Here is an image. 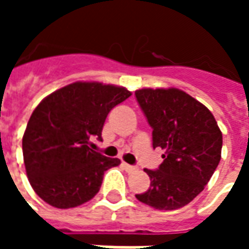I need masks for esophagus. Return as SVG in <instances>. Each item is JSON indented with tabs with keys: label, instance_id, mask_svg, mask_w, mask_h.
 <instances>
[{
	"label": "esophagus",
	"instance_id": "esophagus-1",
	"mask_svg": "<svg viewBox=\"0 0 249 249\" xmlns=\"http://www.w3.org/2000/svg\"><path fill=\"white\" fill-rule=\"evenodd\" d=\"M123 167H124V169L126 171V172H136L137 171V167H135V165H129V164H126V162H123Z\"/></svg>",
	"mask_w": 249,
	"mask_h": 249
}]
</instances>
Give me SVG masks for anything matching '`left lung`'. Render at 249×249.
<instances>
[{
  "label": "left lung",
  "instance_id": "left-lung-1",
  "mask_svg": "<svg viewBox=\"0 0 249 249\" xmlns=\"http://www.w3.org/2000/svg\"><path fill=\"white\" fill-rule=\"evenodd\" d=\"M135 96L153 129V148L165 149L156 171L144 169L151 187L136 197L161 211L181 208L203 191L219 165L221 130L208 108L180 89L145 88Z\"/></svg>",
  "mask_w": 249,
  "mask_h": 249
}]
</instances>
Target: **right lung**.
<instances>
[{"mask_svg":"<svg viewBox=\"0 0 249 249\" xmlns=\"http://www.w3.org/2000/svg\"><path fill=\"white\" fill-rule=\"evenodd\" d=\"M132 93L101 82H73L33 110L22 137L26 175L35 192L56 208H73L96 196L104 172L117 167L92 149L108 113Z\"/></svg>","mask_w":249,"mask_h":249,"instance_id":"add662e5","label":"right lung"}]
</instances>
